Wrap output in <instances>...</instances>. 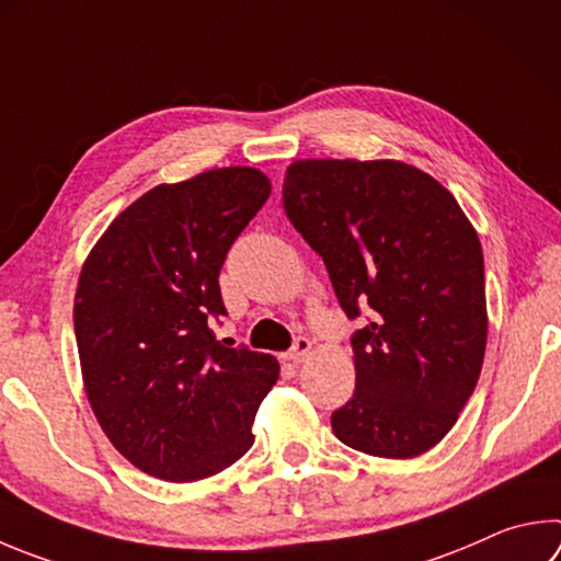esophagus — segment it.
Here are the masks:
<instances>
[{"mask_svg": "<svg viewBox=\"0 0 561 561\" xmlns=\"http://www.w3.org/2000/svg\"><path fill=\"white\" fill-rule=\"evenodd\" d=\"M309 353H311V341L307 339V335H299V339L294 341V348L287 353V358L291 363H304V360H307Z\"/></svg>", "mask_w": 561, "mask_h": 561, "instance_id": "obj_1", "label": "esophagus"}]
</instances>
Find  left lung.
<instances>
[{
    "label": "left lung",
    "instance_id": "left-lung-1",
    "mask_svg": "<svg viewBox=\"0 0 561 561\" xmlns=\"http://www.w3.org/2000/svg\"><path fill=\"white\" fill-rule=\"evenodd\" d=\"M284 210L321 254L355 331V392L331 414L355 451L414 458L439 444L483 368V250L439 181L394 159H299Z\"/></svg>",
    "mask_w": 561,
    "mask_h": 561
}]
</instances>
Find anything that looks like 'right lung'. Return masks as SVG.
<instances>
[{
	"label": "right lung",
	"instance_id": "add662e5",
	"mask_svg": "<svg viewBox=\"0 0 561 561\" xmlns=\"http://www.w3.org/2000/svg\"><path fill=\"white\" fill-rule=\"evenodd\" d=\"M260 169H210L159 183L110 222L76 289L88 402L112 446L161 481L216 476L248 454L279 363L228 348L220 267L270 198Z\"/></svg>",
	"mask_w": 561,
	"mask_h": 561
}]
</instances>
